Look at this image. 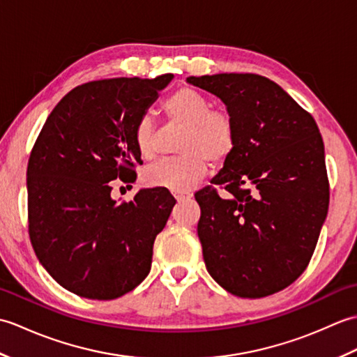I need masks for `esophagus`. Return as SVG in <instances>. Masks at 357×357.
<instances>
[{
	"mask_svg": "<svg viewBox=\"0 0 357 357\" xmlns=\"http://www.w3.org/2000/svg\"><path fill=\"white\" fill-rule=\"evenodd\" d=\"M174 198H176L178 201H183V199H187V198H192V193H174Z\"/></svg>",
	"mask_w": 357,
	"mask_h": 357,
	"instance_id": "1",
	"label": "esophagus"
}]
</instances>
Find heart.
Instances as JSON below:
<instances>
[{
    "label": "heart",
    "mask_w": 357,
    "mask_h": 357,
    "mask_svg": "<svg viewBox=\"0 0 357 357\" xmlns=\"http://www.w3.org/2000/svg\"><path fill=\"white\" fill-rule=\"evenodd\" d=\"M172 126L184 127L179 139L178 158L165 159L149 167L144 174L151 187L184 193L206 176L208 161L221 165L233 155L238 142L236 123L229 110L213 109L208 98L192 87H181L162 104ZM159 128L150 115H142L135 126V144L144 159L158 155Z\"/></svg>",
    "instance_id": "heart-1"
}]
</instances>
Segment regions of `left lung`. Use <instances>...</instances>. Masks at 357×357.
Returning a JSON list of instances; mask_svg holds the SVG:
<instances>
[{"instance_id":"1","label":"left lung","mask_w":357,"mask_h":357,"mask_svg":"<svg viewBox=\"0 0 357 357\" xmlns=\"http://www.w3.org/2000/svg\"><path fill=\"white\" fill-rule=\"evenodd\" d=\"M236 123L238 142L211 184L195 195L207 271L239 298L284 290L312 259L328 211L324 141L313 116L255 73L188 77Z\"/></svg>"}]
</instances>
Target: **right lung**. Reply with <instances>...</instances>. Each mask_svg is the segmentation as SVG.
<instances>
[{"instance_id":"add662e5","label":"right lung","mask_w":357,"mask_h":357,"mask_svg":"<svg viewBox=\"0 0 357 357\" xmlns=\"http://www.w3.org/2000/svg\"><path fill=\"white\" fill-rule=\"evenodd\" d=\"M172 79L165 73L75 87L52 110L30 153V242L45 271L81 298L116 299L149 275L155 238L176 201L158 187L116 202L110 181H136L133 169L142 161L135 126Z\"/></svg>"}]
</instances>
